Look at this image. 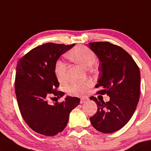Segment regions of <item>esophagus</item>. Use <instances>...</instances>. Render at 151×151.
Masks as SVG:
<instances>
[{
  "label": "esophagus",
  "instance_id": "1",
  "mask_svg": "<svg viewBox=\"0 0 151 151\" xmlns=\"http://www.w3.org/2000/svg\"><path fill=\"white\" fill-rule=\"evenodd\" d=\"M88 101V98H81V100H80V103H83L86 102V101Z\"/></svg>",
  "mask_w": 151,
  "mask_h": 151
}]
</instances>
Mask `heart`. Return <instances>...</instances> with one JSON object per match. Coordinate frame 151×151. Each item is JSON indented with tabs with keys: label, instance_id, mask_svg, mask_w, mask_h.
Returning <instances> with one entry per match:
<instances>
[{
	"label": "heart",
	"instance_id": "1",
	"mask_svg": "<svg viewBox=\"0 0 151 151\" xmlns=\"http://www.w3.org/2000/svg\"><path fill=\"white\" fill-rule=\"evenodd\" d=\"M68 57L71 60L81 65L83 68H90L95 64L96 58L94 52L91 49L83 46H77L68 52ZM54 73L58 81L64 83L68 81L67 65L63 61L58 60L54 66ZM92 86L91 81H74L71 83L67 88V91L72 96H83L87 93Z\"/></svg>",
	"mask_w": 151,
	"mask_h": 151
}]
</instances>
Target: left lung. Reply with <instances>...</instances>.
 <instances>
[{"label": "left lung", "instance_id": "left-lung-1", "mask_svg": "<svg viewBox=\"0 0 151 151\" xmlns=\"http://www.w3.org/2000/svg\"><path fill=\"white\" fill-rule=\"evenodd\" d=\"M99 58L100 74L97 93L107 94L108 102L90 98L98 105L97 112L90 117L92 126L105 134L120 129L133 115L140 96L141 74L139 67L129 54L121 47L109 42L88 43Z\"/></svg>", "mask_w": 151, "mask_h": 151}]
</instances>
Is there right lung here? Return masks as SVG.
<instances>
[{"label":"right lung","mask_w":151,"mask_h":151,"mask_svg":"<svg viewBox=\"0 0 151 151\" xmlns=\"http://www.w3.org/2000/svg\"><path fill=\"white\" fill-rule=\"evenodd\" d=\"M48 43L36 47L20 58L15 76V94L24 120L36 132L52 137L63 132L70 113L79 105L80 99L67 96L62 103H48L50 96L60 99L65 95L54 73L58 58L74 46Z\"/></svg>","instance_id":"add662e5"}]
</instances>
